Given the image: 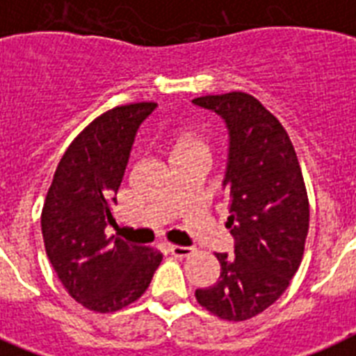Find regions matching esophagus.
<instances>
[{"mask_svg": "<svg viewBox=\"0 0 356 356\" xmlns=\"http://www.w3.org/2000/svg\"><path fill=\"white\" fill-rule=\"evenodd\" d=\"M167 249H169V252H171V254H175V257H178V258H187L193 254V249L184 248V245H169Z\"/></svg>", "mask_w": 356, "mask_h": 356, "instance_id": "obj_1", "label": "esophagus"}]
</instances>
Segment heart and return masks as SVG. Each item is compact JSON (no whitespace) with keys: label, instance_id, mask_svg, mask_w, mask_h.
<instances>
[{"label":"heart","instance_id":"obj_1","mask_svg":"<svg viewBox=\"0 0 356 356\" xmlns=\"http://www.w3.org/2000/svg\"><path fill=\"white\" fill-rule=\"evenodd\" d=\"M167 149H169L171 163L187 160V158L209 156V143H207V140L200 132L189 131V129L175 132L169 143H167Z\"/></svg>","mask_w":356,"mask_h":356}]
</instances>
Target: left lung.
Segmentation results:
<instances>
[{"instance_id": "8db88e82", "label": "left lung", "mask_w": 356, "mask_h": 356, "mask_svg": "<svg viewBox=\"0 0 356 356\" xmlns=\"http://www.w3.org/2000/svg\"><path fill=\"white\" fill-rule=\"evenodd\" d=\"M227 125L225 227L234 254L216 252L220 278L196 300L229 322L257 316L280 298L300 267L309 231V202L295 147L282 123L254 96L227 92L195 98Z\"/></svg>"}]
</instances>
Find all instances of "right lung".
<instances>
[{
    "label": "right lung",
    "instance_id": "obj_1",
    "mask_svg": "<svg viewBox=\"0 0 356 356\" xmlns=\"http://www.w3.org/2000/svg\"><path fill=\"white\" fill-rule=\"evenodd\" d=\"M154 102L114 107L67 147L41 211L47 257L76 302L114 313L145 293L161 252L107 236L132 143Z\"/></svg>",
    "mask_w": 356,
    "mask_h": 356
}]
</instances>
